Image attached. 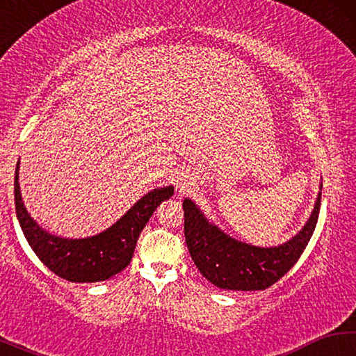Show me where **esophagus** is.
Masks as SVG:
<instances>
[{
    "label": "esophagus",
    "mask_w": 356,
    "mask_h": 356,
    "mask_svg": "<svg viewBox=\"0 0 356 356\" xmlns=\"http://www.w3.org/2000/svg\"><path fill=\"white\" fill-rule=\"evenodd\" d=\"M188 188H190L188 184H185V182H180L179 184V190L180 191H188Z\"/></svg>",
    "instance_id": "esophagus-1"
}]
</instances>
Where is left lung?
Wrapping results in <instances>:
<instances>
[{"instance_id": "8db88e82", "label": "left lung", "mask_w": 356, "mask_h": 356, "mask_svg": "<svg viewBox=\"0 0 356 356\" xmlns=\"http://www.w3.org/2000/svg\"><path fill=\"white\" fill-rule=\"evenodd\" d=\"M321 193L309 220L297 236L270 248L248 245L232 238L212 225L188 197L184 201V232L193 262L202 276L225 291H264L281 280L308 245L314 232Z\"/></svg>"}]
</instances>
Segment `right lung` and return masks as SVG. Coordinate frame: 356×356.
<instances>
[{
  "label": "right lung",
  "mask_w": 356,
  "mask_h": 356,
  "mask_svg": "<svg viewBox=\"0 0 356 356\" xmlns=\"http://www.w3.org/2000/svg\"><path fill=\"white\" fill-rule=\"evenodd\" d=\"M20 160L15 168L14 200L17 218L29 246L53 273L72 282H97L127 267L144 226L155 209L174 195V186L155 188L144 195L127 213L106 231L86 238L51 236L35 222L22 201L19 184Z\"/></svg>",
  "instance_id": "1"
}]
</instances>
